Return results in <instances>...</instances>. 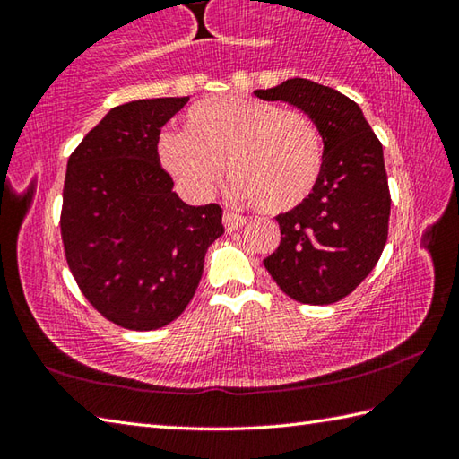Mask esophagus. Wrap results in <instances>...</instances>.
<instances>
[{"mask_svg":"<svg viewBox=\"0 0 459 459\" xmlns=\"http://www.w3.org/2000/svg\"><path fill=\"white\" fill-rule=\"evenodd\" d=\"M222 222H224V229L227 230H237V229H240L243 227V224H247V219L245 216H240V214H235V212H224V216H222Z\"/></svg>","mask_w":459,"mask_h":459,"instance_id":"esophagus-1","label":"esophagus"}]
</instances>
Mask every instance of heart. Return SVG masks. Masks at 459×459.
I'll list each match as a JSON object with an SVG mask.
<instances>
[{
	"mask_svg": "<svg viewBox=\"0 0 459 459\" xmlns=\"http://www.w3.org/2000/svg\"><path fill=\"white\" fill-rule=\"evenodd\" d=\"M160 155L168 172L200 196L227 164L238 196L269 214L299 206L324 168L322 135L309 115L243 95L192 105L182 134L160 139Z\"/></svg>",
	"mask_w": 459,
	"mask_h": 459,
	"instance_id": "obj_1",
	"label": "heart"
}]
</instances>
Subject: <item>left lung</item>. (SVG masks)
Wrapping results in <instances>:
<instances>
[{"label":"left lung","mask_w":459,"mask_h":459,"mask_svg":"<svg viewBox=\"0 0 459 459\" xmlns=\"http://www.w3.org/2000/svg\"><path fill=\"white\" fill-rule=\"evenodd\" d=\"M255 95L301 108L324 142L320 180L299 206L277 216L281 243L263 265L299 304H333L375 269L386 243L391 194L383 145L362 108L336 89L298 76Z\"/></svg>","instance_id":"1"}]
</instances>
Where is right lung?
Wrapping results in <instances>:
<instances>
[{
	"instance_id": "right-lung-1",
	"label": "right lung",
	"mask_w": 459,
	"mask_h": 459,
	"mask_svg": "<svg viewBox=\"0 0 459 459\" xmlns=\"http://www.w3.org/2000/svg\"><path fill=\"white\" fill-rule=\"evenodd\" d=\"M190 97L113 107L68 158L60 230L71 273L92 307L127 330L174 322L200 283L222 208L190 206L160 166L166 123Z\"/></svg>"
}]
</instances>
